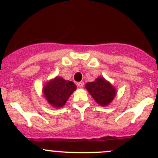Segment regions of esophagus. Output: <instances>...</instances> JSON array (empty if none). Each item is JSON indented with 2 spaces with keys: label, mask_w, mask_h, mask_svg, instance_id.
Returning a JSON list of instances; mask_svg holds the SVG:
<instances>
[{
  "label": "esophagus",
  "mask_w": 158,
  "mask_h": 158,
  "mask_svg": "<svg viewBox=\"0 0 158 158\" xmlns=\"http://www.w3.org/2000/svg\"><path fill=\"white\" fill-rule=\"evenodd\" d=\"M77 85H78V87H79V88H82V87H83V85H84V82H78Z\"/></svg>",
  "instance_id": "obj_1"
}]
</instances>
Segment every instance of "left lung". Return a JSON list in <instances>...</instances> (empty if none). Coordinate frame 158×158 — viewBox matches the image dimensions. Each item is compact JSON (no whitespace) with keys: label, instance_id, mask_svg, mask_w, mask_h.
Listing matches in <instances>:
<instances>
[{"label":"left lung","instance_id":"1","mask_svg":"<svg viewBox=\"0 0 158 158\" xmlns=\"http://www.w3.org/2000/svg\"><path fill=\"white\" fill-rule=\"evenodd\" d=\"M85 89L95 102L101 106H107L117 94L116 89L102 76L96 78L94 82L85 84Z\"/></svg>","mask_w":158,"mask_h":158}]
</instances>
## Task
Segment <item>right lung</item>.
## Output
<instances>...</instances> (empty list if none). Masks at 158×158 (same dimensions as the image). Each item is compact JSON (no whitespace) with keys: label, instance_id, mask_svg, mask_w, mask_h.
<instances>
[{"label":"right lung","instance_id":"obj_1","mask_svg":"<svg viewBox=\"0 0 158 158\" xmlns=\"http://www.w3.org/2000/svg\"><path fill=\"white\" fill-rule=\"evenodd\" d=\"M76 89V85L73 82L56 76L46 82L43 87V94L51 106L60 109L65 106Z\"/></svg>","mask_w":158,"mask_h":158}]
</instances>
